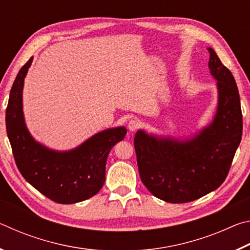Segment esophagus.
<instances>
[{"mask_svg": "<svg viewBox=\"0 0 250 250\" xmlns=\"http://www.w3.org/2000/svg\"><path fill=\"white\" fill-rule=\"evenodd\" d=\"M140 126H141V122L137 120V119L130 120L129 124H128V128H129L131 132H134V131H137L139 128H140Z\"/></svg>", "mask_w": 250, "mask_h": 250, "instance_id": "esophagus-1", "label": "esophagus"}]
</instances>
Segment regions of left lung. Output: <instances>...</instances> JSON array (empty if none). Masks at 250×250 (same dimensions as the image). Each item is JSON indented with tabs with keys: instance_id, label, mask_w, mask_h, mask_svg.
I'll use <instances>...</instances> for the list:
<instances>
[{
	"instance_id": "obj_1",
	"label": "left lung",
	"mask_w": 250,
	"mask_h": 250,
	"mask_svg": "<svg viewBox=\"0 0 250 250\" xmlns=\"http://www.w3.org/2000/svg\"><path fill=\"white\" fill-rule=\"evenodd\" d=\"M207 49L218 91L213 121L185 140L159 138L143 130L134 137L141 181L155 197L167 203L192 202L218 188L242 140L243 115L234 76L213 48Z\"/></svg>"
}]
</instances>
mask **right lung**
Returning <instances> with one entry per match:
<instances>
[{
  "instance_id": "right-lung-1",
  "label": "right lung",
  "mask_w": 250,
  "mask_h": 250,
  "mask_svg": "<svg viewBox=\"0 0 250 250\" xmlns=\"http://www.w3.org/2000/svg\"><path fill=\"white\" fill-rule=\"evenodd\" d=\"M33 57L20 69L6 108V131L21 174L37 191L59 204H74L98 193L105 180L110 150L124 140L125 126L101 131L69 151L50 150L28 132L23 113V86Z\"/></svg>"
}]
</instances>
